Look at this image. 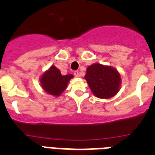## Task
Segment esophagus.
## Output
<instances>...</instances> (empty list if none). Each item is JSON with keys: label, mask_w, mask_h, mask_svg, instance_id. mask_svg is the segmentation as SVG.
Returning a JSON list of instances; mask_svg holds the SVG:
<instances>
[{"label": "esophagus", "mask_w": 155, "mask_h": 155, "mask_svg": "<svg viewBox=\"0 0 155 155\" xmlns=\"http://www.w3.org/2000/svg\"><path fill=\"white\" fill-rule=\"evenodd\" d=\"M74 75L75 77H77V78H78V77L80 76V75H79L78 71H75L74 72Z\"/></svg>", "instance_id": "obj_1"}]
</instances>
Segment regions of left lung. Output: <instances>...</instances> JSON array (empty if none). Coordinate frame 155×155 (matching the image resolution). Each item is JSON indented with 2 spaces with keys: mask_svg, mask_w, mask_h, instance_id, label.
<instances>
[{
  "mask_svg": "<svg viewBox=\"0 0 155 155\" xmlns=\"http://www.w3.org/2000/svg\"><path fill=\"white\" fill-rule=\"evenodd\" d=\"M84 78L93 94L99 98H112L120 90V74L109 66L92 64L87 68Z\"/></svg>",
  "mask_w": 155,
  "mask_h": 155,
  "instance_id": "8db88e82",
  "label": "left lung"
}]
</instances>
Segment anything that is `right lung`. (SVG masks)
Returning a JSON list of instances; mask_svg holds the SVG:
<instances>
[{
    "mask_svg": "<svg viewBox=\"0 0 155 155\" xmlns=\"http://www.w3.org/2000/svg\"><path fill=\"white\" fill-rule=\"evenodd\" d=\"M72 74L62 75L55 66H52L50 70L46 71L41 78L42 88L48 94L59 96L68 86V81L73 78Z\"/></svg>",
    "mask_w": 155,
    "mask_h": 155,
    "instance_id": "right-lung-1",
    "label": "right lung"
}]
</instances>
